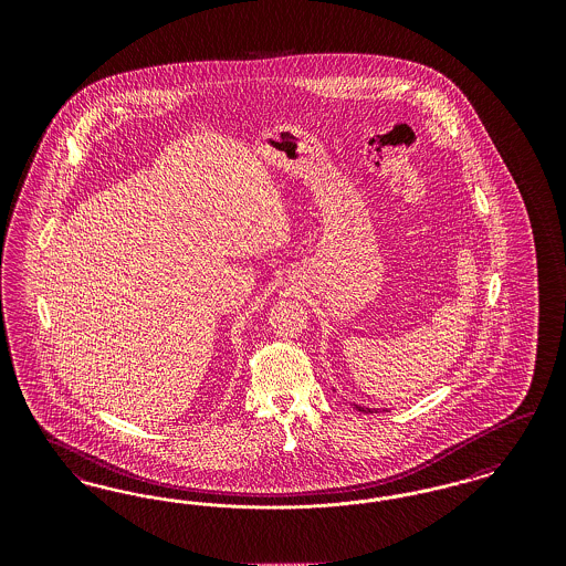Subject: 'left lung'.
<instances>
[{
  "instance_id": "8db88e82",
  "label": "left lung",
  "mask_w": 566,
  "mask_h": 566,
  "mask_svg": "<svg viewBox=\"0 0 566 566\" xmlns=\"http://www.w3.org/2000/svg\"><path fill=\"white\" fill-rule=\"evenodd\" d=\"M356 409H358V411H363V413H369V411H376V409H369V407H363V405H356Z\"/></svg>"
}]
</instances>
